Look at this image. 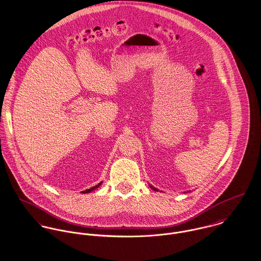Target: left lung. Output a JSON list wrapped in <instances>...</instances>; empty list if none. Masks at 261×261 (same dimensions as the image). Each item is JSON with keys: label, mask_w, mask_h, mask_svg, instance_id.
Here are the masks:
<instances>
[{"label": "left lung", "mask_w": 261, "mask_h": 261, "mask_svg": "<svg viewBox=\"0 0 261 261\" xmlns=\"http://www.w3.org/2000/svg\"><path fill=\"white\" fill-rule=\"evenodd\" d=\"M149 185H150V184H149ZM150 187H151V188H152L154 191H158V189H157V188H155V187H153L152 185H150ZM188 192H189V191H188Z\"/></svg>", "instance_id": "left-lung-1"}]
</instances>
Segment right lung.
Segmentation results:
<instances>
[{"label": "right lung", "mask_w": 261, "mask_h": 261, "mask_svg": "<svg viewBox=\"0 0 261 261\" xmlns=\"http://www.w3.org/2000/svg\"><path fill=\"white\" fill-rule=\"evenodd\" d=\"M101 184H102V182H100V183H99V184H98V185H96V186H94V187H91V188H90V189H87V190H85V191H82V192H81V193H90V192H92V191H93V190H95V189H97V188H98V187H99V186H100V185H101Z\"/></svg>", "instance_id": "add662e5"}]
</instances>
